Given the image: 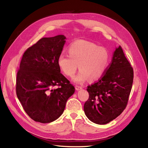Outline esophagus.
Listing matches in <instances>:
<instances>
[{
    "label": "esophagus",
    "mask_w": 148,
    "mask_h": 148,
    "mask_svg": "<svg viewBox=\"0 0 148 148\" xmlns=\"http://www.w3.org/2000/svg\"><path fill=\"white\" fill-rule=\"evenodd\" d=\"M75 88L76 90H81V89L82 88V86H79V85H75Z\"/></svg>",
    "instance_id": "1"
}]
</instances>
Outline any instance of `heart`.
I'll list each match as a JSON object with an SVG mask.
<instances>
[{
	"label": "heart",
	"instance_id": "1",
	"mask_svg": "<svg viewBox=\"0 0 148 148\" xmlns=\"http://www.w3.org/2000/svg\"><path fill=\"white\" fill-rule=\"evenodd\" d=\"M69 54L61 52L58 64L62 72L69 77H74L79 65L80 71L74 79L78 83H83L88 79L95 80L102 77L109 64L108 51L86 40L72 43L69 47Z\"/></svg>",
	"mask_w": 148,
	"mask_h": 148
}]
</instances>
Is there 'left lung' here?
<instances>
[{"instance_id": "left-lung-1", "label": "left lung", "mask_w": 148, "mask_h": 148, "mask_svg": "<svg viewBox=\"0 0 148 148\" xmlns=\"http://www.w3.org/2000/svg\"><path fill=\"white\" fill-rule=\"evenodd\" d=\"M97 82L88 85L89 98L84 109L89 120L104 125L125 109L133 80V69L121 46L114 51L112 63Z\"/></svg>"}]
</instances>
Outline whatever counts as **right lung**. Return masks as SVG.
<instances>
[{
    "label": "right lung",
    "mask_w": 148,
    "mask_h": 148,
    "mask_svg": "<svg viewBox=\"0 0 148 148\" xmlns=\"http://www.w3.org/2000/svg\"><path fill=\"white\" fill-rule=\"evenodd\" d=\"M65 39L63 35L42 38L22 56L16 75V93L24 110L36 122L55 121L75 92L73 85L60 73L58 64Z\"/></svg>",
    "instance_id": "add662e5"
}]
</instances>
